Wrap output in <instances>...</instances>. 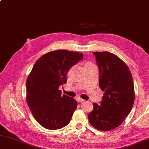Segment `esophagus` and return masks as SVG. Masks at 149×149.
Wrapping results in <instances>:
<instances>
[{"label": "esophagus", "instance_id": "34e87169", "mask_svg": "<svg viewBox=\"0 0 149 149\" xmlns=\"http://www.w3.org/2000/svg\"><path fill=\"white\" fill-rule=\"evenodd\" d=\"M77 102H84V101H85V100H83V99L81 98H77Z\"/></svg>", "mask_w": 149, "mask_h": 149}]
</instances>
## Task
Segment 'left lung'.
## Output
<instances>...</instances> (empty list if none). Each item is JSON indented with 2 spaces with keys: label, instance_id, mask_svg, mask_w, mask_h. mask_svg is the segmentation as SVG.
Wrapping results in <instances>:
<instances>
[{
  "label": "left lung",
  "instance_id": "obj_1",
  "mask_svg": "<svg viewBox=\"0 0 149 149\" xmlns=\"http://www.w3.org/2000/svg\"><path fill=\"white\" fill-rule=\"evenodd\" d=\"M93 53L99 68V86L104 94L100 104H93L88 120L99 130H112L120 125L133 107V78L128 66L114 54L107 51Z\"/></svg>",
  "mask_w": 149,
  "mask_h": 149
}]
</instances>
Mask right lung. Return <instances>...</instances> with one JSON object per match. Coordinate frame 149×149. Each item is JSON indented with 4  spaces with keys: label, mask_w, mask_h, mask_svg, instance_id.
<instances>
[{
    "label": "right lung",
    "mask_w": 149,
    "mask_h": 149,
    "mask_svg": "<svg viewBox=\"0 0 149 149\" xmlns=\"http://www.w3.org/2000/svg\"><path fill=\"white\" fill-rule=\"evenodd\" d=\"M83 58L82 53L56 50L42 56L26 81V102L36 120L44 128L58 130L70 123L77 106L74 98L61 95L69 70Z\"/></svg>",
    "instance_id": "obj_1"
}]
</instances>
